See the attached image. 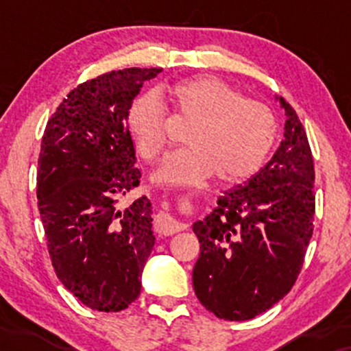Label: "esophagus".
<instances>
[{"label":"esophagus","instance_id":"obj_1","mask_svg":"<svg viewBox=\"0 0 351 351\" xmlns=\"http://www.w3.org/2000/svg\"><path fill=\"white\" fill-rule=\"evenodd\" d=\"M184 228H186V226H184L183 223L176 221L175 217L168 215V213H160V215L156 216V219H155L156 232H158V234H162V236L175 234V232L183 231Z\"/></svg>","mask_w":351,"mask_h":351}]
</instances>
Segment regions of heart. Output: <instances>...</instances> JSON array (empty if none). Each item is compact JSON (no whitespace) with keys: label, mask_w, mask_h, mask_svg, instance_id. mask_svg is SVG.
I'll return each mask as SVG.
<instances>
[{"label":"heart","mask_w":351,"mask_h":351,"mask_svg":"<svg viewBox=\"0 0 351 351\" xmlns=\"http://www.w3.org/2000/svg\"><path fill=\"white\" fill-rule=\"evenodd\" d=\"M158 95L173 117L191 122L184 134L188 147L165 160L155 173L158 183L193 184L213 173L236 183L261 170L276 142V119L264 104L244 99L216 77L180 80ZM125 123L143 160L155 162L167 152V112L155 95L132 100Z\"/></svg>","instance_id":"1"}]
</instances>
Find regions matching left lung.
Wrapping results in <instances>:
<instances>
[{
  "mask_svg": "<svg viewBox=\"0 0 351 351\" xmlns=\"http://www.w3.org/2000/svg\"><path fill=\"white\" fill-rule=\"evenodd\" d=\"M276 100L287 119L272 158L193 224L201 249L193 287L204 308L224 320H249L287 295L313 232L312 152L295 110Z\"/></svg>",
  "mask_w": 351,
  "mask_h": 351,
  "instance_id": "left-lung-1",
  "label": "left lung"
}]
</instances>
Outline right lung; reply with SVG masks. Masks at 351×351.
Masks as SVG:
<instances>
[{
    "mask_svg": "<svg viewBox=\"0 0 351 351\" xmlns=\"http://www.w3.org/2000/svg\"><path fill=\"white\" fill-rule=\"evenodd\" d=\"M160 67H130L69 92L47 122L38 168V206L56 276L88 308L120 312L142 291L153 211L147 196L120 208L138 186L125 114Z\"/></svg>",
    "mask_w": 351,
    "mask_h": 351,
    "instance_id": "right-lung-1",
    "label": "right lung"
}]
</instances>
